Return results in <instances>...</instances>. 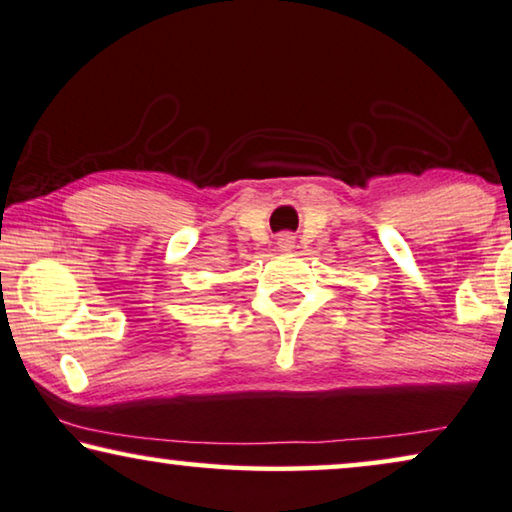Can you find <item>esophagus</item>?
Returning <instances> with one entry per match:
<instances>
[{
    "label": "esophagus",
    "instance_id": "obj_1",
    "mask_svg": "<svg viewBox=\"0 0 512 512\" xmlns=\"http://www.w3.org/2000/svg\"><path fill=\"white\" fill-rule=\"evenodd\" d=\"M276 243H278V248L282 250V253H292L294 246H296V236L289 234V232H282V234L278 236Z\"/></svg>",
    "mask_w": 512,
    "mask_h": 512
}]
</instances>
